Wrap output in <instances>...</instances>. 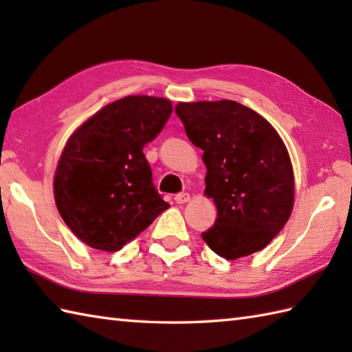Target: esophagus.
Instances as JSON below:
<instances>
[{
	"mask_svg": "<svg viewBox=\"0 0 352 352\" xmlns=\"http://www.w3.org/2000/svg\"><path fill=\"white\" fill-rule=\"evenodd\" d=\"M175 201L178 204H184V203H188V201H190V195L189 193H177Z\"/></svg>",
	"mask_w": 352,
	"mask_h": 352,
	"instance_id": "1",
	"label": "esophagus"
}]
</instances>
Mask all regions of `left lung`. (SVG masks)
Returning a JSON list of instances; mask_svg holds the SVG:
<instances>
[{
    "mask_svg": "<svg viewBox=\"0 0 352 352\" xmlns=\"http://www.w3.org/2000/svg\"><path fill=\"white\" fill-rule=\"evenodd\" d=\"M175 113L204 151L206 197L218 210L204 242L236 260L263 250L289 221L295 203L290 155L257 111L231 100L178 102Z\"/></svg>",
    "mask_w": 352,
    "mask_h": 352,
    "instance_id": "1",
    "label": "left lung"
}]
</instances>
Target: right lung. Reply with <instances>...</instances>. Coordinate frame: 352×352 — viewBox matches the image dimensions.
I'll return each instance as SVG.
<instances>
[{
	"label": "right lung",
	"instance_id": "obj_1",
	"mask_svg": "<svg viewBox=\"0 0 352 352\" xmlns=\"http://www.w3.org/2000/svg\"><path fill=\"white\" fill-rule=\"evenodd\" d=\"M170 113L166 98L130 95L104 106L69 136L52 189L62 219L87 246L119 251L169 208L153 186L144 146Z\"/></svg>",
	"mask_w": 352,
	"mask_h": 352
}]
</instances>
